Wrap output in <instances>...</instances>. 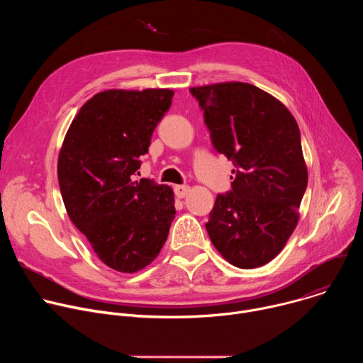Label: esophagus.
Here are the masks:
<instances>
[{"instance_id":"1","label":"esophagus","mask_w":363,"mask_h":363,"mask_svg":"<svg viewBox=\"0 0 363 363\" xmlns=\"http://www.w3.org/2000/svg\"><path fill=\"white\" fill-rule=\"evenodd\" d=\"M189 186L188 185H177L175 186V195L178 198H185L188 194H189Z\"/></svg>"}]
</instances>
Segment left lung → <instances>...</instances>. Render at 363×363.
<instances>
[{"label":"left lung","instance_id":"obj_1","mask_svg":"<svg viewBox=\"0 0 363 363\" xmlns=\"http://www.w3.org/2000/svg\"><path fill=\"white\" fill-rule=\"evenodd\" d=\"M217 152L233 161L231 191L218 194L206 231L225 260L262 267L294 231L307 186L300 130L280 100L248 83L191 87Z\"/></svg>","mask_w":363,"mask_h":363}]
</instances>
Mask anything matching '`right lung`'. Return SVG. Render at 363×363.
<instances>
[{"label": "right lung", "instance_id": "1", "mask_svg": "<svg viewBox=\"0 0 363 363\" xmlns=\"http://www.w3.org/2000/svg\"><path fill=\"white\" fill-rule=\"evenodd\" d=\"M172 96L169 89L94 94L73 119L59 155V185L72 223L100 260L121 273L150 264L175 218L171 186L133 181Z\"/></svg>", "mask_w": 363, "mask_h": 363}]
</instances>
